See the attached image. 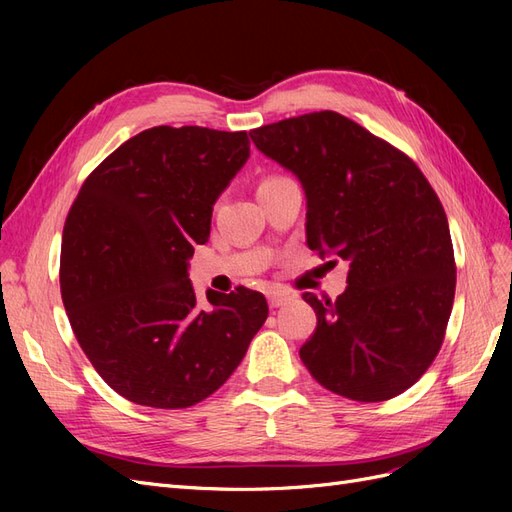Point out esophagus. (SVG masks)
I'll return each mask as SVG.
<instances>
[{
	"instance_id": "1",
	"label": "esophagus",
	"mask_w": 512,
	"mask_h": 512,
	"mask_svg": "<svg viewBox=\"0 0 512 512\" xmlns=\"http://www.w3.org/2000/svg\"><path fill=\"white\" fill-rule=\"evenodd\" d=\"M294 299L292 292H286V290H273L269 292V305L271 307H282L286 303H290Z\"/></svg>"
}]
</instances>
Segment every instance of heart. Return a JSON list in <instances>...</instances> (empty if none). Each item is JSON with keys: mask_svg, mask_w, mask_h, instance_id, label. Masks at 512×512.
Here are the masks:
<instances>
[{"mask_svg": "<svg viewBox=\"0 0 512 512\" xmlns=\"http://www.w3.org/2000/svg\"><path fill=\"white\" fill-rule=\"evenodd\" d=\"M277 179H282V177H277V175H271V177H265V179H262L260 183H258V188H260V185H267V183H273V181H277Z\"/></svg>", "mask_w": 512, "mask_h": 512, "instance_id": "obj_1", "label": "heart"}]
</instances>
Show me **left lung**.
<instances>
[{"label":"left lung","mask_w":512,"mask_h":512,"mask_svg":"<svg viewBox=\"0 0 512 512\" xmlns=\"http://www.w3.org/2000/svg\"><path fill=\"white\" fill-rule=\"evenodd\" d=\"M250 136L303 183L309 250L350 265L335 301L303 294L318 318L299 350L303 365L324 389L365 404L408 391L438 356L455 299V252L436 190L404 151L335 111Z\"/></svg>","instance_id":"left-lung-1"}]
</instances>
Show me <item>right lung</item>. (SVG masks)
I'll return each instance as SVG.
<instances>
[{
	"instance_id": "1",
	"label": "right lung",
	"mask_w": 512,
	"mask_h": 512,
	"mask_svg": "<svg viewBox=\"0 0 512 512\" xmlns=\"http://www.w3.org/2000/svg\"><path fill=\"white\" fill-rule=\"evenodd\" d=\"M250 158L247 132L158 126L81 185L61 237L59 286L76 342L115 393L179 410L213 395L269 316L262 292H207L188 277L215 198Z\"/></svg>"
}]
</instances>
